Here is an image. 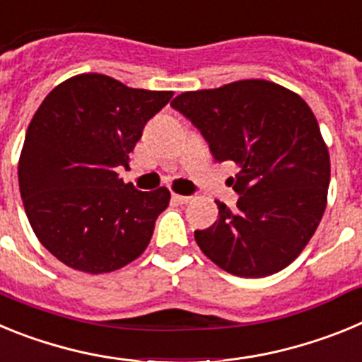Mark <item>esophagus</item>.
<instances>
[{
  "label": "esophagus",
  "instance_id": "esophagus-1",
  "mask_svg": "<svg viewBox=\"0 0 362 362\" xmlns=\"http://www.w3.org/2000/svg\"><path fill=\"white\" fill-rule=\"evenodd\" d=\"M172 199H174L175 203H179V204H187V203H190L192 197L190 196H179V194H174V196H172Z\"/></svg>",
  "mask_w": 362,
  "mask_h": 362
}]
</instances>
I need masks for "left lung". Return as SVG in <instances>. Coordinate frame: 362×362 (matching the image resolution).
<instances>
[{
    "mask_svg": "<svg viewBox=\"0 0 362 362\" xmlns=\"http://www.w3.org/2000/svg\"><path fill=\"white\" fill-rule=\"evenodd\" d=\"M170 105L199 129L216 161L239 168L228 177L238 210L216 201V223L194 232L203 254L238 277L288 267L317 230L330 185V153L312 108L264 79L183 92Z\"/></svg>",
    "mask_w": 362,
    "mask_h": 362,
    "instance_id": "left-lung-1",
    "label": "left lung"
}]
</instances>
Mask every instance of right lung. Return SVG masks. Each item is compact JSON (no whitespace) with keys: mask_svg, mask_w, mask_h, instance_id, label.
Masks as SVG:
<instances>
[{"mask_svg":"<svg viewBox=\"0 0 362 362\" xmlns=\"http://www.w3.org/2000/svg\"><path fill=\"white\" fill-rule=\"evenodd\" d=\"M172 95L79 74L36 110L19 156V192L40 243L66 267L107 274L148 246L170 192L137 190L117 168L129 166L146 121Z\"/></svg>","mask_w":362,"mask_h":362,"instance_id":"1","label":"right lung"}]
</instances>
